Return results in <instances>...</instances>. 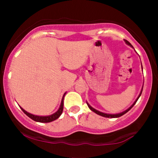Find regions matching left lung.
Wrapping results in <instances>:
<instances>
[{"label": "left lung", "instance_id": "1", "mask_svg": "<svg viewBox=\"0 0 158 158\" xmlns=\"http://www.w3.org/2000/svg\"><path fill=\"white\" fill-rule=\"evenodd\" d=\"M125 42H126V44H128V45H129V46L132 47V45H131V44H130V42H128V41H127V40H125ZM132 48H133V47H132ZM142 68H143V67H142ZM143 88H142V90H141V91H140V94H139L138 97L137 98V99H136V100L135 101V102H134L133 104H132V106H131V107H129V108H128V109H127V110H125V111L122 112V113H119V114H105V113H102V112H100V111H99V110H97L94 109V108H92V107L90 106V105L88 104V102H87V105H88V108H89L90 109L92 110V111H94V113H96V114H98V115H100V116H102V117H108V118H117V117H121V116L124 115L125 114H126L127 112L128 111V110L131 109V108H132V107H133L134 106H135V103L137 102V100H138L139 97H140L141 94H142V91H143Z\"/></svg>", "mask_w": 158, "mask_h": 158}]
</instances>
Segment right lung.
Wrapping results in <instances>:
<instances>
[{
	"label": "right lung",
	"mask_w": 158,
	"mask_h": 158,
	"mask_svg": "<svg viewBox=\"0 0 158 158\" xmlns=\"http://www.w3.org/2000/svg\"><path fill=\"white\" fill-rule=\"evenodd\" d=\"M65 94H66V93H64V95H63L62 99H61V102L60 107H59V110H58L56 112H55L54 114H51V115H49V116L33 115V114L28 113V112L26 111V110H23V108H21V107H20V108H21V109L23 110V113L26 114L27 116H28L30 118H31L32 120L35 121V122H39V123H50V122H52V121L56 120V119L59 118V117L61 116V114H62L63 106H64V97Z\"/></svg>",
	"instance_id": "right-lung-1"
}]
</instances>
